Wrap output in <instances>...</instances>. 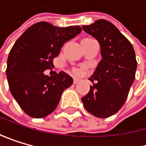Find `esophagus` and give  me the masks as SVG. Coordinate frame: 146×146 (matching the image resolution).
Listing matches in <instances>:
<instances>
[{
  "mask_svg": "<svg viewBox=\"0 0 146 146\" xmlns=\"http://www.w3.org/2000/svg\"><path fill=\"white\" fill-rule=\"evenodd\" d=\"M79 82H80V80L78 78H74V84H78Z\"/></svg>",
  "mask_w": 146,
  "mask_h": 146,
  "instance_id": "esophagus-1",
  "label": "esophagus"
}]
</instances>
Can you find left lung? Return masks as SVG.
<instances>
[{"instance_id":"1","label":"left lung","mask_w":146,"mask_h":146,"mask_svg":"<svg viewBox=\"0 0 146 146\" xmlns=\"http://www.w3.org/2000/svg\"><path fill=\"white\" fill-rule=\"evenodd\" d=\"M82 29L100 44L102 57L90 78L95 80L81 98L88 112L107 118L124 104L135 80L137 60L132 44L110 22L100 19Z\"/></svg>"}]
</instances>
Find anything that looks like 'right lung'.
I'll return each mask as SVG.
<instances>
[{
  "label": "right lung",
  "mask_w": 146,
  "mask_h": 146,
  "mask_svg": "<svg viewBox=\"0 0 146 146\" xmlns=\"http://www.w3.org/2000/svg\"><path fill=\"white\" fill-rule=\"evenodd\" d=\"M81 31L80 26L56 27L39 22L23 32L9 54L6 74L10 92L21 109L35 118H43L57 108L72 78L60 72L48 76L61 47Z\"/></svg>",
  "instance_id": "obj_1"
}]
</instances>
